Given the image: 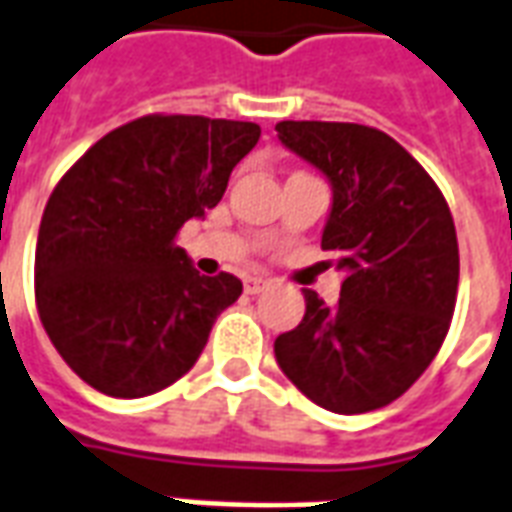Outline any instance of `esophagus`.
<instances>
[{
	"mask_svg": "<svg viewBox=\"0 0 512 512\" xmlns=\"http://www.w3.org/2000/svg\"><path fill=\"white\" fill-rule=\"evenodd\" d=\"M268 285H271V279H263V276H249V279H244V290L249 295L263 293Z\"/></svg>",
	"mask_w": 512,
	"mask_h": 512,
	"instance_id": "34e87169",
	"label": "esophagus"
}]
</instances>
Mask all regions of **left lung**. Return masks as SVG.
<instances>
[{"mask_svg": "<svg viewBox=\"0 0 512 512\" xmlns=\"http://www.w3.org/2000/svg\"><path fill=\"white\" fill-rule=\"evenodd\" d=\"M279 140L333 189L323 249L344 271L328 306L276 336L279 369L339 415L380 410L429 369L458 290L456 225L439 187L391 135L347 121H279Z\"/></svg>", "mask_w": 512, "mask_h": 512, "instance_id": "8db88e82", "label": "left lung"}]
</instances>
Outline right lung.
<instances>
[{
	"instance_id": "obj_1",
	"label": "right lung",
	"mask_w": 512,
	"mask_h": 512,
	"mask_svg": "<svg viewBox=\"0 0 512 512\" xmlns=\"http://www.w3.org/2000/svg\"><path fill=\"white\" fill-rule=\"evenodd\" d=\"M252 121L143 116L67 170L43 211L34 298L48 339L94 391L140 399L195 366L241 279L200 276L176 233L222 200Z\"/></svg>"
}]
</instances>
